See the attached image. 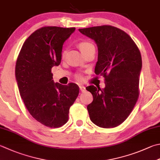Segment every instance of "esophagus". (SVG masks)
I'll return each instance as SVG.
<instances>
[{
	"label": "esophagus",
	"mask_w": 160,
	"mask_h": 160,
	"mask_svg": "<svg viewBox=\"0 0 160 160\" xmlns=\"http://www.w3.org/2000/svg\"><path fill=\"white\" fill-rule=\"evenodd\" d=\"M79 89H80V90L82 92H85V90H86V88L84 86H79Z\"/></svg>",
	"instance_id": "34e87169"
}]
</instances>
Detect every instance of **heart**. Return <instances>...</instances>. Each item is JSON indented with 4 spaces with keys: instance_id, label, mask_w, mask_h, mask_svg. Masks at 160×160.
Returning <instances> with one entry per match:
<instances>
[{
    "instance_id": "obj_1",
    "label": "heart",
    "mask_w": 160,
    "mask_h": 160,
    "mask_svg": "<svg viewBox=\"0 0 160 160\" xmlns=\"http://www.w3.org/2000/svg\"><path fill=\"white\" fill-rule=\"evenodd\" d=\"M93 47L94 46H93L91 43L88 42H86V41L81 42H80L79 44V48L82 53H84L86 52H87V51H88L90 48ZM77 79L81 80L82 79V76H81V74H78V75H77Z\"/></svg>"
}]
</instances>
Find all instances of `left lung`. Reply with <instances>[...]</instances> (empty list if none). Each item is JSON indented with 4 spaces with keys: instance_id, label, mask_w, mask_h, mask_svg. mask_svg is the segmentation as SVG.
I'll use <instances>...</instances> for the list:
<instances>
[{
    "instance_id": "obj_1",
    "label": "left lung",
    "mask_w": 160,
    "mask_h": 160,
    "mask_svg": "<svg viewBox=\"0 0 160 160\" xmlns=\"http://www.w3.org/2000/svg\"><path fill=\"white\" fill-rule=\"evenodd\" d=\"M97 44L95 73L104 77L105 88L90 86L93 100L87 106L91 121L103 128H113L128 118L139 95L142 60L130 36L116 27L104 25L79 29Z\"/></svg>"
}]
</instances>
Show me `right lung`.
I'll return each mask as SVG.
<instances>
[{"label": "right lung", "instance_id": "add662e5", "mask_svg": "<svg viewBox=\"0 0 160 160\" xmlns=\"http://www.w3.org/2000/svg\"><path fill=\"white\" fill-rule=\"evenodd\" d=\"M75 28L44 26L24 42L17 60L15 76L30 114L47 127L68 122L69 111L79 92L76 83H54L52 68L61 62L62 45Z\"/></svg>", "mask_w": 160, "mask_h": 160}]
</instances>
